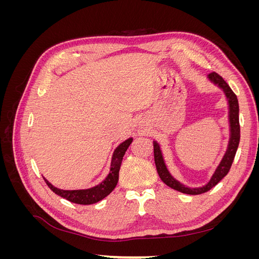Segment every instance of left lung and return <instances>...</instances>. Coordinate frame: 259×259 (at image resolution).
Returning a JSON list of instances; mask_svg holds the SVG:
<instances>
[{
  "instance_id": "1",
  "label": "left lung",
  "mask_w": 259,
  "mask_h": 259,
  "mask_svg": "<svg viewBox=\"0 0 259 259\" xmlns=\"http://www.w3.org/2000/svg\"><path fill=\"white\" fill-rule=\"evenodd\" d=\"M208 79L213 82L214 84L218 85L221 88L225 94L226 97L228 98V103H229V122H230V140H229V145L228 149H227L226 154L224 155V158L219 164L217 169L215 170V173L209 180V183L205 186H203L201 188H188L184 185L177 182L176 179L171 177V175L168 173V170L165 166V163H164L163 156L160 150V146L158 145L156 142H153V154H154V162H155V166L156 170H158V174L160 178L162 179V182L167 185L168 187L173 188V189L187 193V194H201L204 193L208 190H210L211 188L215 187L221 180L229 173L230 167L232 165V162L234 160V156H236L239 143H240V123H239V103H238V98L237 95L232 92L230 89V86L227 84V82L223 79V77L219 75L216 72H210L208 74Z\"/></svg>"
}]
</instances>
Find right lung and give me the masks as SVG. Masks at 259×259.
I'll return each mask as SVG.
<instances>
[{"instance_id":"obj_1","label":"right lung","mask_w":259,"mask_h":259,"mask_svg":"<svg viewBox=\"0 0 259 259\" xmlns=\"http://www.w3.org/2000/svg\"><path fill=\"white\" fill-rule=\"evenodd\" d=\"M132 142H133V138H128L115 149L112 155L110 173H109V175L103 183L95 187L90 188V189H85V190H61L56 187H54L44 178L45 183L48 184L50 189L53 192L60 195L61 198H64L70 202L76 203V204L89 205L103 200L104 198L107 197L108 194H110L112 192V190L114 189L117 184V180H119V170L121 167L123 156L125 154V151L127 150L128 146L132 144Z\"/></svg>"}]
</instances>
